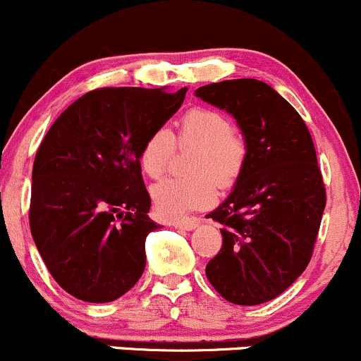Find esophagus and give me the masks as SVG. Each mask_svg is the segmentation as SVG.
<instances>
[{
    "mask_svg": "<svg viewBox=\"0 0 361 361\" xmlns=\"http://www.w3.org/2000/svg\"><path fill=\"white\" fill-rule=\"evenodd\" d=\"M197 225H199V221H197V219H193V218L178 219V221L173 223L174 228H180V230H193Z\"/></svg>",
    "mask_w": 361,
    "mask_h": 361,
    "instance_id": "obj_1",
    "label": "esophagus"
}]
</instances>
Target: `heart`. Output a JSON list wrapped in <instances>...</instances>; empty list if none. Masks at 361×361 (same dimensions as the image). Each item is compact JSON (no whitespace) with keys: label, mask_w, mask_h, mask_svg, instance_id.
I'll use <instances>...</instances> for the list:
<instances>
[{"label":"heart","mask_w":361,"mask_h":361,"mask_svg":"<svg viewBox=\"0 0 361 361\" xmlns=\"http://www.w3.org/2000/svg\"><path fill=\"white\" fill-rule=\"evenodd\" d=\"M178 143L197 145L192 162L195 176H169L152 187L155 211L166 219L211 206L216 199V183L221 188L231 187L240 178L249 155L245 136L231 128L225 114L207 107H193L180 117ZM174 147L169 130L152 131L138 155L143 173L161 178L169 168Z\"/></svg>","instance_id":"1"}]
</instances>
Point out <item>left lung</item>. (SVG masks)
<instances>
[{
	"instance_id": "left-lung-1",
	"label": "left lung",
	"mask_w": 361,
	"mask_h": 361,
	"mask_svg": "<svg viewBox=\"0 0 361 361\" xmlns=\"http://www.w3.org/2000/svg\"><path fill=\"white\" fill-rule=\"evenodd\" d=\"M195 97L230 112L249 145L228 199L206 216L223 225L207 280L233 305L271 301L306 270L320 230L327 195L313 140L298 111L257 79L212 82Z\"/></svg>"
}]
</instances>
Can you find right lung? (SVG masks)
<instances>
[{
    "label": "right lung",
    "instance_id": "add662e5",
    "mask_svg": "<svg viewBox=\"0 0 361 361\" xmlns=\"http://www.w3.org/2000/svg\"><path fill=\"white\" fill-rule=\"evenodd\" d=\"M187 88H100L53 123L32 166L29 225L48 271L86 302H111L145 270L150 195L138 155Z\"/></svg>",
    "mask_w": 361,
    "mask_h": 361
}]
</instances>
